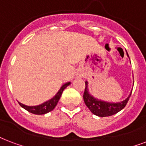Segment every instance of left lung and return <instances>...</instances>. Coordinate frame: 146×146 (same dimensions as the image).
Listing matches in <instances>:
<instances>
[{"mask_svg": "<svg viewBox=\"0 0 146 146\" xmlns=\"http://www.w3.org/2000/svg\"><path fill=\"white\" fill-rule=\"evenodd\" d=\"M126 53L129 58L127 52H126ZM85 84H86V87H85V91H84V103L89 108L90 111L98 117H108V116H111L113 114H117V112L121 111L126 106V104L128 103V100L131 97V91H132V90H131L130 94H128V98L125 100H121V101L116 102V103L108 102V101H104V100L94 98L90 93L89 88H88V82H85Z\"/></svg>", "mask_w": 146, "mask_h": 146, "instance_id": "obj_1", "label": "left lung"}]
</instances>
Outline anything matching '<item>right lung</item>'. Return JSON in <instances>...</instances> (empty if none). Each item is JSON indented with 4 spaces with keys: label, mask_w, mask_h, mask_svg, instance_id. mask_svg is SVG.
Wrapping results in <instances>:
<instances>
[{
    "label": "right lung",
    "mask_w": 146,
    "mask_h": 146,
    "mask_svg": "<svg viewBox=\"0 0 146 146\" xmlns=\"http://www.w3.org/2000/svg\"><path fill=\"white\" fill-rule=\"evenodd\" d=\"M70 84V82H67L62 85V87H60V89L59 90V91L56 93V94L54 96L53 98H52L51 99L46 100L44 103L38 104V105H35V106H28L25 104L18 102V104H20V106L21 108H23L24 109H25L26 111H28L30 113H32L34 114H47L48 112L52 111L53 110L56 106L57 105V103L59 100L62 94L66 87Z\"/></svg>",
    "instance_id": "1"
}]
</instances>
